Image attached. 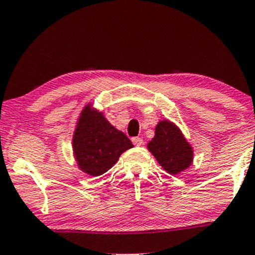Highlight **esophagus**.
<instances>
[{
    "label": "esophagus",
    "mask_w": 255,
    "mask_h": 255,
    "mask_svg": "<svg viewBox=\"0 0 255 255\" xmlns=\"http://www.w3.org/2000/svg\"><path fill=\"white\" fill-rule=\"evenodd\" d=\"M132 143L134 145H137V146H140L143 144V138H140V137H133L132 138Z\"/></svg>",
    "instance_id": "obj_1"
}]
</instances>
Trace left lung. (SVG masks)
Masks as SVG:
<instances>
[{"instance_id": "left-lung-1", "label": "left lung", "mask_w": 255, "mask_h": 255, "mask_svg": "<svg viewBox=\"0 0 255 255\" xmlns=\"http://www.w3.org/2000/svg\"><path fill=\"white\" fill-rule=\"evenodd\" d=\"M148 148L169 174H178L192 162V148L180 130L168 121L158 123L155 128V137L149 142Z\"/></svg>"}]
</instances>
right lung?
<instances>
[{
    "label": "right lung",
    "instance_id": "obj_1",
    "mask_svg": "<svg viewBox=\"0 0 255 255\" xmlns=\"http://www.w3.org/2000/svg\"><path fill=\"white\" fill-rule=\"evenodd\" d=\"M127 134L110 124L101 113L87 106L74 134L73 148L80 168L94 176L104 174L118 161L122 152L132 148Z\"/></svg>",
    "mask_w": 255,
    "mask_h": 255
}]
</instances>
